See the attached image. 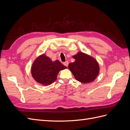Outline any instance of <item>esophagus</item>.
Instances as JSON below:
<instances>
[{
  "label": "esophagus",
  "instance_id": "1",
  "mask_svg": "<svg viewBox=\"0 0 130 130\" xmlns=\"http://www.w3.org/2000/svg\"><path fill=\"white\" fill-rule=\"evenodd\" d=\"M63 64L65 66H66V67H68V61H66L65 62L63 63Z\"/></svg>",
  "mask_w": 130,
  "mask_h": 130
}]
</instances>
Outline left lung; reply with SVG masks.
Listing matches in <instances>:
<instances>
[{
	"mask_svg": "<svg viewBox=\"0 0 130 130\" xmlns=\"http://www.w3.org/2000/svg\"><path fill=\"white\" fill-rule=\"evenodd\" d=\"M72 57L75 61L70 63L68 69L75 79L84 84L95 80L100 72V66L96 59L81 52H78Z\"/></svg>",
	"mask_w": 130,
	"mask_h": 130,
	"instance_id": "1",
	"label": "left lung"
}]
</instances>
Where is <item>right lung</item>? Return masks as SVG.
<instances>
[{"label": "right lung", "instance_id": "right-lung-1", "mask_svg": "<svg viewBox=\"0 0 130 130\" xmlns=\"http://www.w3.org/2000/svg\"><path fill=\"white\" fill-rule=\"evenodd\" d=\"M67 67L63 65L58 60L53 61L45 54L36 57L31 68V73L34 79L37 83L49 86L57 80L59 72Z\"/></svg>", "mask_w": 130, "mask_h": 130}]
</instances>
